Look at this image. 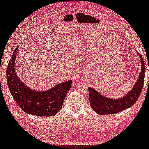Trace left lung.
I'll use <instances>...</instances> for the list:
<instances>
[{"label":"left lung","instance_id":"8db88e82","mask_svg":"<svg viewBox=\"0 0 149 149\" xmlns=\"http://www.w3.org/2000/svg\"><path fill=\"white\" fill-rule=\"evenodd\" d=\"M139 54L141 59V70L133 88L127 95L122 99H112L103 97L92 88H88L90 103L92 109L100 115L114 114L131 107L136 102L140 96L144 83L145 65L142 56Z\"/></svg>","mask_w":149,"mask_h":149}]
</instances>
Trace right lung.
Here are the masks:
<instances>
[{"label": "right lung", "instance_id": "obj_1", "mask_svg": "<svg viewBox=\"0 0 149 149\" xmlns=\"http://www.w3.org/2000/svg\"><path fill=\"white\" fill-rule=\"evenodd\" d=\"M18 48L13 52L7 68V85L11 94L25 112L37 116H53L61 108L72 80L63 82L47 91L38 92L30 89L16 75L15 64Z\"/></svg>", "mask_w": 149, "mask_h": 149}]
</instances>
